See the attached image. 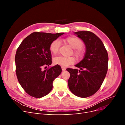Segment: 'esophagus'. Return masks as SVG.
<instances>
[{"instance_id":"1","label":"esophagus","mask_w":125,"mask_h":125,"mask_svg":"<svg viewBox=\"0 0 125 125\" xmlns=\"http://www.w3.org/2000/svg\"><path fill=\"white\" fill-rule=\"evenodd\" d=\"M62 71H65V70H66V68L63 67H62Z\"/></svg>"}]
</instances>
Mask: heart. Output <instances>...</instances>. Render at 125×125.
Wrapping results in <instances>:
<instances>
[{
  "instance_id": "1",
  "label": "heart",
  "mask_w": 125,
  "mask_h": 125,
  "mask_svg": "<svg viewBox=\"0 0 125 125\" xmlns=\"http://www.w3.org/2000/svg\"><path fill=\"white\" fill-rule=\"evenodd\" d=\"M66 43L74 49L73 54L78 59L80 58L83 55L82 47L83 45V41L76 36H72L68 37L63 40ZM60 46V42L58 40H55L52 41L50 45V50L52 53L56 54L58 53ZM75 59L73 57H65L62 56H58L54 59V62L55 65H58L62 67H67L74 63Z\"/></svg>"
}]
</instances>
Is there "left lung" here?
I'll list each match as a JSON object with an SVG mask.
<instances>
[{"instance_id":"left-lung-1","label":"left lung","mask_w":125,"mask_h":125,"mask_svg":"<svg viewBox=\"0 0 125 125\" xmlns=\"http://www.w3.org/2000/svg\"><path fill=\"white\" fill-rule=\"evenodd\" d=\"M75 34L85 44L84 57L75 66L80 68H67L70 74L68 83L71 92L80 97L93 95L100 88L108 69L107 52L102 41L90 31H78Z\"/></svg>"}]
</instances>
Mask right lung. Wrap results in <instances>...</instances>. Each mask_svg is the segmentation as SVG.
<instances>
[{"label": "right lung", "mask_w": 125, "mask_h": 125, "mask_svg": "<svg viewBox=\"0 0 125 125\" xmlns=\"http://www.w3.org/2000/svg\"><path fill=\"white\" fill-rule=\"evenodd\" d=\"M64 33L52 34L33 32L22 42L15 56L16 71L22 88L34 97H42L50 93L52 82L62 73L57 65L44 70L52 64L50 45Z\"/></svg>", "instance_id": "right-lung-1"}]
</instances>
